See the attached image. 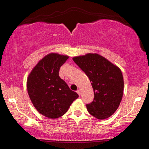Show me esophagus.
<instances>
[{
    "mask_svg": "<svg viewBox=\"0 0 149 149\" xmlns=\"http://www.w3.org/2000/svg\"><path fill=\"white\" fill-rule=\"evenodd\" d=\"M77 94L79 95V96L81 95V91H80L79 89H78V90L77 91Z\"/></svg>",
    "mask_w": 149,
    "mask_h": 149,
    "instance_id": "obj_1",
    "label": "esophagus"
}]
</instances>
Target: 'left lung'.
<instances>
[{
	"label": "left lung",
	"mask_w": 149,
	"mask_h": 149,
	"mask_svg": "<svg viewBox=\"0 0 149 149\" xmlns=\"http://www.w3.org/2000/svg\"><path fill=\"white\" fill-rule=\"evenodd\" d=\"M90 81L94 100L86 105L91 115L99 120L110 117L119 107L123 94V78L117 65L97 53L73 57Z\"/></svg>",
	"instance_id": "obj_1"
}]
</instances>
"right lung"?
Segmentation results:
<instances>
[{"mask_svg": "<svg viewBox=\"0 0 149 149\" xmlns=\"http://www.w3.org/2000/svg\"><path fill=\"white\" fill-rule=\"evenodd\" d=\"M67 55L54 52L47 54L32 69L27 79L29 97L36 110L45 117L56 119L66 113L79 97L59 76Z\"/></svg>", "mask_w": 149, "mask_h": 149, "instance_id": "add662e5", "label": "right lung"}]
</instances>
